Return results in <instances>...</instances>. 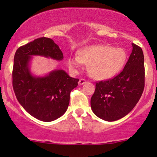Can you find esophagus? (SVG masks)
<instances>
[{
    "label": "esophagus",
    "mask_w": 157,
    "mask_h": 157,
    "mask_svg": "<svg viewBox=\"0 0 157 157\" xmlns=\"http://www.w3.org/2000/svg\"><path fill=\"white\" fill-rule=\"evenodd\" d=\"M86 80H85V79H80V80H79L78 83L80 85H83V84H84V83H86Z\"/></svg>",
    "instance_id": "obj_1"
}]
</instances>
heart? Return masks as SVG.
<instances>
[{"label":"heart","instance_id":"obj_1","mask_svg":"<svg viewBox=\"0 0 157 157\" xmlns=\"http://www.w3.org/2000/svg\"><path fill=\"white\" fill-rule=\"evenodd\" d=\"M127 52L123 48L93 45L80 49L77 56L70 57L68 67L76 70L83 63L88 64V71L96 80H107L122 70L127 61Z\"/></svg>","mask_w":157,"mask_h":157}]
</instances>
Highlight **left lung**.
Segmentation results:
<instances>
[{
  "label": "left lung",
  "mask_w": 157,
  "mask_h": 157,
  "mask_svg": "<svg viewBox=\"0 0 157 157\" xmlns=\"http://www.w3.org/2000/svg\"><path fill=\"white\" fill-rule=\"evenodd\" d=\"M132 52L123 71L112 79L96 83L90 104L93 113L107 121L127 115L138 102L144 89V57L140 47Z\"/></svg>",
  "instance_id": "obj_1"
}]
</instances>
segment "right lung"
I'll use <instances>...</instances> for the list:
<instances>
[{
    "label": "right lung",
    "instance_id": "1",
    "mask_svg": "<svg viewBox=\"0 0 157 157\" xmlns=\"http://www.w3.org/2000/svg\"><path fill=\"white\" fill-rule=\"evenodd\" d=\"M33 55L57 61L64 58L59 46L49 38L42 37L20 47L14 55L13 87L17 100L32 116L52 121L67 111L71 90L79 79L71 77L63 70H55L44 77L32 74L29 62Z\"/></svg>",
    "mask_w": 157,
    "mask_h": 157
}]
</instances>
